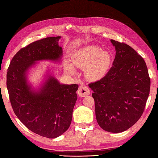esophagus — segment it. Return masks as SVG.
<instances>
[{"label":"esophagus","mask_w":158,"mask_h":158,"mask_svg":"<svg viewBox=\"0 0 158 158\" xmlns=\"http://www.w3.org/2000/svg\"><path fill=\"white\" fill-rule=\"evenodd\" d=\"M89 89L88 88L87 85L84 84L80 85L78 89V94L80 97H85L89 94Z\"/></svg>","instance_id":"1"}]
</instances>
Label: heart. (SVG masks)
<instances>
[{
	"instance_id": "obj_1",
	"label": "heart",
	"mask_w": 158,
	"mask_h": 158,
	"mask_svg": "<svg viewBox=\"0 0 158 158\" xmlns=\"http://www.w3.org/2000/svg\"><path fill=\"white\" fill-rule=\"evenodd\" d=\"M73 64L80 69H84V75L89 80L102 78L107 73L111 63V55L106 51H100L98 47H85L73 58ZM66 70L74 74V69L68 64Z\"/></svg>"
}]
</instances>
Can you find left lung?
Instances as JSON below:
<instances>
[{"instance_id":"obj_1","label":"left lung","mask_w":158,"mask_h":158,"mask_svg":"<svg viewBox=\"0 0 158 158\" xmlns=\"http://www.w3.org/2000/svg\"><path fill=\"white\" fill-rule=\"evenodd\" d=\"M116 51L113 66L92 89L95 116L104 131L118 133L131 128L144 111L150 78L144 60L131 46L111 40Z\"/></svg>"}]
</instances>
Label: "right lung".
Returning a JSON list of instances; mask_svg holds the SVG:
<instances>
[{
	"mask_svg": "<svg viewBox=\"0 0 158 158\" xmlns=\"http://www.w3.org/2000/svg\"><path fill=\"white\" fill-rule=\"evenodd\" d=\"M60 38L46 37L23 47L14 56L6 75L9 99L16 117L29 130L48 138L58 137L69 128L78 85L61 84L49 76L35 92L27 84L26 74L37 60L60 59Z\"/></svg>",
	"mask_w": 158,
	"mask_h": 158,
	"instance_id": "right-lung-1",
	"label": "right lung"
}]
</instances>
